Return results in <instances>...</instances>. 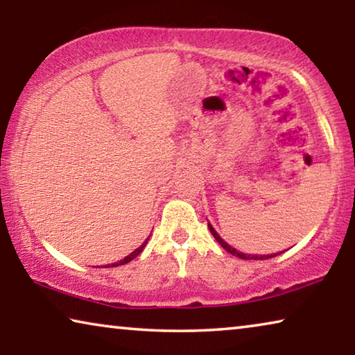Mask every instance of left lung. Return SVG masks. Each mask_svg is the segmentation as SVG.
Returning a JSON list of instances; mask_svg holds the SVG:
<instances>
[{
  "label": "left lung",
  "instance_id": "obj_1",
  "mask_svg": "<svg viewBox=\"0 0 355 355\" xmlns=\"http://www.w3.org/2000/svg\"><path fill=\"white\" fill-rule=\"evenodd\" d=\"M208 227H209V232H211V235L214 236V239L216 241H218L222 248H224L228 254H232V255H235V257H238V258H243V260H264V258H272V257H275V254L274 255H248V254H243V252H238L235 248H232V245H228L224 239H222L219 235H218V232L214 230V228L211 227V224H209L208 222Z\"/></svg>",
  "mask_w": 355,
  "mask_h": 355
}]
</instances>
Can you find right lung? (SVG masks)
<instances>
[{
    "mask_svg": "<svg viewBox=\"0 0 355 355\" xmlns=\"http://www.w3.org/2000/svg\"><path fill=\"white\" fill-rule=\"evenodd\" d=\"M148 238H150V236H148ZM148 238L146 239V241L142 243L141 248H137L135 252H131V254H130V255H127V257H125L123 260H120V261H117V263H112L111 266H122V264H125V263H130L131 260H133V258H136L137 255L141 254V252H142V249H144V248H146V244H147V241H148Z\"/></svg>",
    "mask_w": 355,
    "mask_h": 355,
    "instance_id": "right-lung-1",
    "label": "right lung"
}]
</instances>
